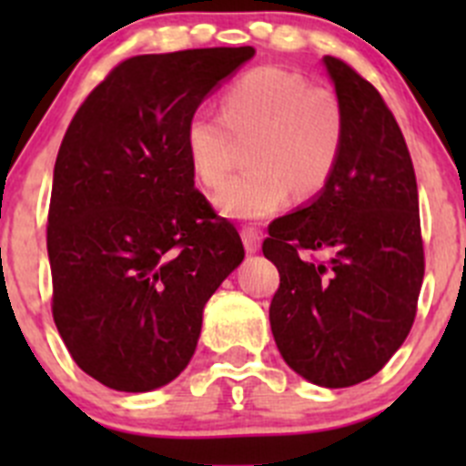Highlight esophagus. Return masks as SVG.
Listing matches in <instances>:
<instances>
[{
    "label": "esophagus",
    "instance_id": "esophagus-1",
    "mask_svg": "<svg viewBox=\"0 0 466 466\" xmlns=\"http://www.w3.org/2000/svg\"><path fill=\"white\" fill-rule=\"evenodd\" d=\"M241 238H243V246H246V250L250 252V255L259 252V248H261V232H259V229L246 225V228L241 229Z\"/></svg>",
    "mask_w": 466,
    "mask_h": 466
}]
</instances>
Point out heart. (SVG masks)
<instances>
[{"mask_svg":"<svg viewBox=\"0 0 466 466\" xmlns=\"http://www.w3.org/2000/svg\"><path fill=\"white\" fill-rule=\"evenodd\" d=\"M342 110L336 94L281 67H255L223 94V115L191 112L185 148L191 171L209 189L223 185L250 139L252 168L234 176L216 196L229 218H263L290 194L313 196L336 168L342 148Z\"/></svg>","mask_w":466,"mask_h":466,"instance_id":"obj_1","label":"heart"}]
</instances>
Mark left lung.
I'll return each mask as SVG.
<instances>
[{
  "instance_id": "left-lung-1",
  "label": "left lung",
  "mask_w": 466,
  "mask_h": 466,
  "mask_svg": "<svg viewBox=\"0 0 466 466\" xmlns=\"http://www.w3.org/2000/svg\"><path fill=\"white\" fill-rule=\"evenodd\" d=\"M342 110V148L309 205L268 225L279 270L270 329L290 370L322 388L379 372L410 333L424 281L415 168L377 87L324 56ZM316 251L328 259L313 260Z\"/></svg>"
}]
</instances>
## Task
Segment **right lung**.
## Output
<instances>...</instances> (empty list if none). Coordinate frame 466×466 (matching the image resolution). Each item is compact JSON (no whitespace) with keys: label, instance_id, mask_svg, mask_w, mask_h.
Returning <instances> with one entry per match:
<instances>
[{"label":"right lung","instance_id":"obj_1","mask_svg":"<svg viewBox=\"0 0 466 466\" xmlns=\"http://www.w3.org/2000/svg\"><path fill=\"white\" fill-rule=\"evenodd\" d=\"M252 46L146 54L116 65L78 107L54 167L46 252L51 313L78 368L121 392L189 365L203 309L246 250L198 189L191 112Z\"/></svg>","mask_w":466,"mask_h":466}]
</instances>
